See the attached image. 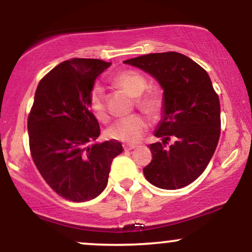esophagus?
<instances>
[{
    "label": "esophagus",
    "mask_w": 252,
    "mask_h": 252,
    "mask_svg": "<svg viewBox=\"0 0 252 252\" xmlns=\"http://www.w3.org/2000/svg\"><path fill=\"white\" fill-rule=\"evenodd\" d=\"M123 148H124V150H132L136 148V146L135 144H124Z\"/></svg>",
    "instance_id": "esophagus-1"
}]
</instances>
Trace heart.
Masks as SVG:
<instances>
[{
    "label": "heart",
    "instance_id": "obj_1",
    "mask_svg": "<svg viewBox=\"0 0 252 252\" xmlns=\"http://www.w3.org/2000/svg\"><path fill=\"white\" fill-rule=\"evenodd\" d=\"M112 82L118 88L123 89L131 97L137 98L136 105L150 116H155L161 111L162 97L156 91H149L143 94L148 84H147L146 78L141 73L131 70L123 71L115 76ZM90 110L97 120L102 121V122H106L109 120L104 90L100 86H96L91 91ZM147 129H148V121L141 115H132L130 117L116 121L108 129V136L112 140L132 144L137 143L142 138Z\"/></svg>",
    "mask_w": 252,
    "mask_h": 252
}]
</instances>
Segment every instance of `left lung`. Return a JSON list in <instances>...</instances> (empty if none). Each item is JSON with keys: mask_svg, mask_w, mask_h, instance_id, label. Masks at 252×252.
Returning <instances> with one entry per match:
<instances>
[{"mask_svg": "<svg viewBox=\"0 0 252 252\" xmlns=\"http://www.w3.org/2000/svg\"><path fill=\"white\" fill-rule=\"evenodd\" d=\"M152 76L163 90L161 120L149 144L153 160L143 168L150 184L178 189L192 184L215 154L220 135V103L207 72L176 52L124 60ZM168 140L172 143L166 146Z\"/></svg>", "mask_w": 252, "mask_h": 252, "instance_id": "left-lung-1", "label": "left lung"}]
</instances>
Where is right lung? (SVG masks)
<instances>
[{
  "label": "right lung",
  "instance_id": "1",
  "mask_svg": "<svg viewBox=\"0 0 252 252\" xmlns=\"http://www.w3.org/2000/svg\"><path fill=\"white\" fill-rule=\"evenodd\" d=\"M110 65L99 59L66 60L36 88L28 116L32 158L51 189L67 200L99 195L112 160L123 152L116 140L96 142L99 123L90 110L94 80Z\"/></svg>",
  "mask_w": 252,
  "mask_h": 252
}]
</instances>
